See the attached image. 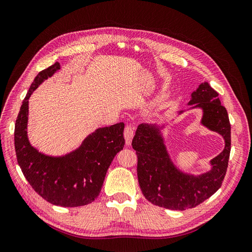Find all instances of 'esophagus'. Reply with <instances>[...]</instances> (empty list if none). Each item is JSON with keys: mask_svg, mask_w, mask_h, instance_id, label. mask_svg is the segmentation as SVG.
<instances>
[{"mask_svg": "<svg viewBox=\"0 0 252 252\" xmlns=\"http://www.w3.org/2000/svg\"><path fill=\"white\" fill-rule=\"evenodd\" d=\"M124 136L126 139V143L127 146L130 145L132 143V140L134 137V127L130 126H126L125 128V132H124Z\"/></svg>", "mask_w": 252, "mask_h": 252, "instance_id": "34e87169", "label": "esophagus"}]
</instances>
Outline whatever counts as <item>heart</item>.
<instances>
[{
  "instance_id": "obj_1",
  "label": "heart",
  "mask_w": 252,
  "mask_h": 252,
  "mask_svg": "<svg viewBox=\"0 0 252 252\" xmlns=\"http://www.w3.org/2000/svg\"><path fill=\"white\" fill-rule=\"evenodd\" d=\"M166 96H167V94H160L159 95H158V102H161V101H163L166 99Z\"/></svg>"
}]
</instances>
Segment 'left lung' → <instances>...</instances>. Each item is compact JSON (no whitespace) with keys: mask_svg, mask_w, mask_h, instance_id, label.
I'll return each instance as SVG.
<instances>
[{"mask_svg":"<svg viewBox=\"0 0 252 252\" xmlns=\"http://www.w3.org/2000/svg\"><path fill=\"white\" fill-rule=\"evenodd\" d=\"M188 105L191 106L189 110L201 109V125L220 134L224 140L223 150L209 161V171L193 175L175 165L162 134L168 123L139 125L132 142L138 157V181L144 196L153 205L178 211L198 206L218 190L226 173L231 152V125L226 109L209 83H201L191 93ZM183 112L178 111L177 116Z\"/></svg>","mask_w":252,"mask_h":252,"instance_id":"obj_1","label":"left lung"}]
</instances>
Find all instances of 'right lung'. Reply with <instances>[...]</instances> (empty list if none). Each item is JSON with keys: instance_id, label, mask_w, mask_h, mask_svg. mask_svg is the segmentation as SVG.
Here are the masks:
<instances>
[{"instance_id": "obj_1", "label": "right lung", "mask_w": 252, "mask_h": 252, "mask_svg": "<svg viewBox=\"0 0 252 252\" xmlns=\"http://www.w3.org/2000/svg\"><path fill=\"white\" fill-rule=\"evenodd\" d=\"M57 62L41 71L32 81L18 113L14 145L18 165L34 190L52 205L78 207L100 194L108 168L125 147V124L96 128L79 147L63 156H49L31 144L28 137L29 99L47 78L59 72Z\"/></svg>"}]
</instances>
